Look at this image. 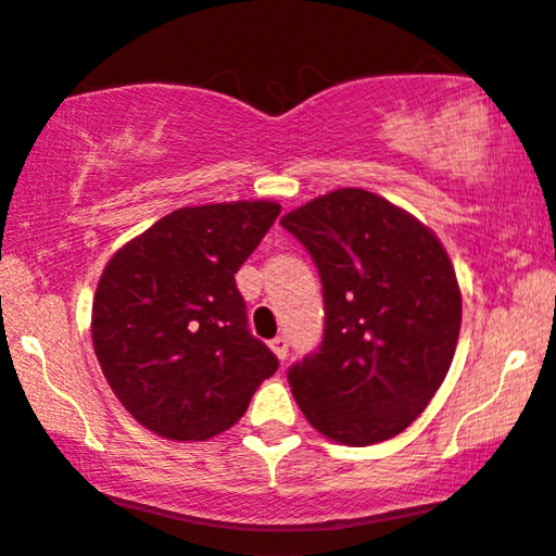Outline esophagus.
Instances as JSON below:
<instances>
[{"label":"esophagus","instance_id":"1","mask_svg":"<svg viewBox=\"0 0 556 556\" xmlns=\"http://www.w3.org/2000/svg\"><path fill=\"white\" fill-rule=\"evenodd\" d=\"M270 349H273V353H276L280 361H286V356H288V338L286 336H276L270 341Z\"/></svg>","mask_w":556,"mask_h":556}]
</instances>
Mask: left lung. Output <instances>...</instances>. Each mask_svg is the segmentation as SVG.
I'll list each match as a JSON object with an SVG mask.
<instances>
[{
  "instance_id": "1",
  "label": "left lung",
  "mask_w": 556,
  "mask_h": 556,
  "mask_svg": "<svg viewBox=\"0 0 556 556\" xmlns=\"http://www.w3.org/2000/svg\"><path fill=\"white\" fill-rule=\"evenodd\" d=\"M280 225L324 286V338L288 368L311 426L349 446L406 429L452 366L462 293L437 236L389 200L341 188Z\"/></svg>"
}]
</instances>
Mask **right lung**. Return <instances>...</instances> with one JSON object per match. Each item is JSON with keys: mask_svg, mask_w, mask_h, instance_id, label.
Masks as SVG:
<instances>
[{"mask_svg": "<svg viewBox=\"0 0 556 556\" xmlns=\"http://www.w3.org/2000/svg\"><path fill=\"white\" fill-rule=\"evenodd\" d=\"M278 215L265 200L180 207L112 255L94 293L92 343L115 396L150 431L211 439L278 371L236 286Z\"/></svg>", "mask_w": 556, "mask_h": 556, "instance_id": "obj_1", "label": "right lung"}]
</instances>
